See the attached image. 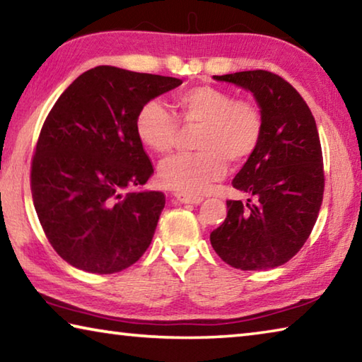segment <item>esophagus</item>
<instances>
[{
    "label": "esophagus",
    "mask_w": 362,
    "mask_h": 362,
    "mask_svg": "<svg viewBox=\"0 0 362 362\" xmlns=\"http://www.w3.org/2000/svg\"><path fill=\"white\" fill-rule=\"evenodd\" d=\"M174 199L180 204H199L203 201L201 196H189L183 193H174Z\"/></svg>",
    "instance_id": "obj_1"
}]
</instances>
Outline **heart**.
Wrapping results in <instances>:
<instances>
[{"mask_svg": "<svg viewBox=\"0 0 362 362\" xmlns=\"http://www.w3.org/2000/svg\"><path fill=\"white\" fill-rule=\"evenodd\" d=\"M177 118L187 126H198L194 146L198 151L166 159L159 166V182L177 193L196 196L222 179L233 163H244L259 148L263 118L255 103L235 99L231 93L214 86H196L174 97ZM175 115L158 100L145 102L136 116L139 142L158 155L174 148L179 136Z\"/></svg>", "mask_w": 362, "mask_h": 362, "instance_id": "b5f03b06", "label": "heart"}]
</instances>
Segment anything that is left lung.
Segmentation results:
<instances>
[{
	"mask_svg": "<svg viewBox=\"0 0 362 362\" xmlns=\"http://www.w3.org/2000/svg\"><path fill=\"white\" fill-rule=\"evenodd\" d=\"M214 79L254 94L263 136L231 182L254 201H226V218L211 233V244L238 269L276 268L302 249L320 214L324 168L316 121L302 95L272 71H238Z\"/></svg>",
	"mask_w": 362,
	"mask_h": 362,
	"instance_id": "left-lung-1",
	"label": "left lung"
}]
</instances>
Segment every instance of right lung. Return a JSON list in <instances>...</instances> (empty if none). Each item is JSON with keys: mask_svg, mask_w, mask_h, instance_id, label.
I'll return each instance as SVG.
<instances>
[{"mask_svg": "<svg viewBox=\"0 0 362 362\" xmlns=\"http://www.w3.org/2000/svg\"><path fill=\"white\" fill-rule=\"evenodd\" d=\"M182 84L170 76L100 65L79 75L54 103L32 159V196L54 250L78 269L112 274L148 249L166 204L145 185L153 164L136 116Z\"/></svg>", "mask_w": 362, "mask_h": 362, "instance_id": "obj_1", "label": "right lung"}]
</instances>
